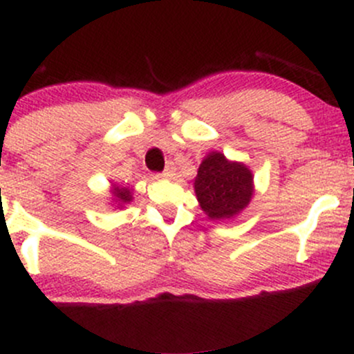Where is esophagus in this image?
<instances>
[{
	"label": "esophagus",
	"instance_id": "esophagus-1",
	"mask_svg": "<svg viewBox=\"0 0 354 354\" xmlns=\"http://www.w3.org/2000/svg\"><path fill=\"white\" fill-rule=\"evenodd\" d=\"M174 174V165L173 163H168V166L165 168V171L161 173V176L163 178H171Z\"/></svg>",
	"mask_w": 354,
	"mask_h": 354
}]
</instances>
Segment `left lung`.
<instances>
[{"label":"left lung","instance_id":"1","mask_svg":"<svg viewBox=\"0 0 354 354\" xmlns=\"http://www.w3.org/2000/svg\"><path fill=\"white\" fill-rule=\"evenodd\" d=\"M253 173L246 165L228 161L223 153L211 151L194 178V193L209 219H230L250 205Z\"/></svg>","mask_w":354,"mask_h":354}]
</instances>
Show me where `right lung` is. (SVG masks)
I'll use <instances>...</instances> for the list:
<instances>
[{"label":"right lung","mask_w":354,"mask_h":354,"mask_svg":"<svg viewBox=\"0 0 354 354\" xmlns=\"http://www.w3.org/2000/svg\"><path fill=\"white\" fill-rule=\"evenodd\" d=\"M111 193H113V201H116L118 208H123L124 205H128V203L133 200L131 189L123 188V186H115Z\"/></svg>","instance_id":"obj_1"}]
</instances>
